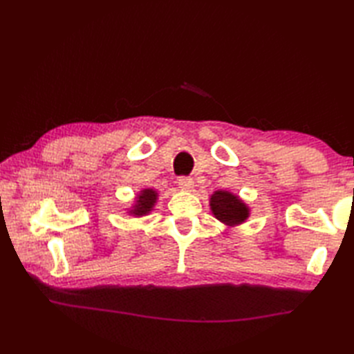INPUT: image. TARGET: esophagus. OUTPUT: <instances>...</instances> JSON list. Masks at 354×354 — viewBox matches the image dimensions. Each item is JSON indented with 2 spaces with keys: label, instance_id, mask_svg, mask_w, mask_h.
Returning a JSON list of instances; mask_svg holds the SVG:
<instances>
[{
  "label": "esophagus",
  "instance_id": "1",
  "mask_svg": "<svg viewBox=\"0 0 354 354\" xmlns=\"http://www.w3.org/2000/svg\"><path fill=\"white\" fill-rule=\"evenodd\" d=\"M178 185L179 189L181 190H185V192H192V189L194 187V181L192 178H187V176H181L178 179Z\"/></svg>",
  "mask_w": 354,
  "mask_h": 354
}]
</instances>
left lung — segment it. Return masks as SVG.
I'll return each mask as SVG.
<instances>
[{"instance_id":"obj_1","label":"left lung","mask_w":354,"mask_h":354,"mask_svg":"<svg viewBox=\"0 0 354 354\" xmlns=\"http://www.w3.org/2000/svg\"><path fill=\"white\" fill-rule=\"evenodd\" d=\"M209 207L216 219L228 227H236L250 217V208L245 202L236 194L225 190H217L212 194Z\"/></svg>"}]
</instances>
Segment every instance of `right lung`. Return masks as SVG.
Returning a JSON list of instances; mask_svg holds the SVG:
<instances>
[{"instance_id":"right-lung-1","label":"right lung","mask_w":354,"mask_h":354,"mask_svg":"<svg viewBox=\"0 0 354 354\" xmlns=\"http://www.w3.org/2000/svg\"><path fill=\"white\" fill-rule=\"evenodd\" d=\"M156 199H158V193L153 189L141 190L137 194V198H135L133 207L127 213H129L131 216H135V217L146 216V214H149L153 209V205H155Z\"/></svg>"}]
</instances>
